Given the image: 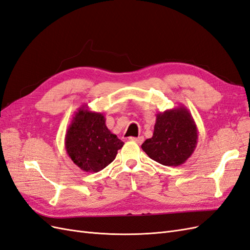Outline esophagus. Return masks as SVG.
Instances as JSON below:
<instances>
[{
    "instance_id": "esophagus-1",
    "label": "esophagus",
    "mask_w": 250,
    "mask_h": 250,
    "mask_svg": "<svg viewBox=\"0 0 250 250\" xmlns=\"http://www.w3.org/2000/svg\"><path fill=\"white\" fill-rule=\"evenodd\" d=\"M129 140H130V141H133V142H136V144L140 145V144H142V142H144L145 138L142 137V136H139V137H130Z\"/></svg>"
}]
</instances>
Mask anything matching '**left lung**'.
I'll return each mask as SVG.
<instances>
[{
  "label": "left lung",
  "mask_w": 250,
  "mask_h": 250,
  "mask_svg": "<svg viewBox=\"0 0 250 250\" xmlns=\"http://www.w3.org/2000/svg\"><path fill=\"white\" fill-rule=\"evenodd\" d=\"M198 129L190 112L184 105L159 112L156 115L154 133L141 148L160 165L179 167L194 153Z\"/></svg>",
  "instance_id": "obj_1"
}]
</instances>
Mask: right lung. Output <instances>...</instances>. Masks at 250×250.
I'll use <instances>...</instances> for the list:
<instances>
[{
  "mask_svg": "<svg viewBox=\"0 0 250 250\" xmlns=\"http://www.w3.org/2000/svg\"><path fill=\"white\" fill-rule=\"evenodd\" d=\"M125 144L105 125L103 113L83 105L66 131L65 147L70 159L83 172L97 173L115 159Z\"/></svg>",
  "mask_w": 250,
  "mask_h": 250,
  "instance_id": "add662e5",
  "label": "right lung"
}]
</instances>
